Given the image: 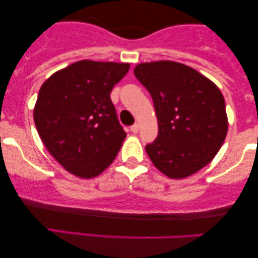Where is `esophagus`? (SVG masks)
Segmentation results:
<instances>
[{
	"instance_id": "esophagus-1",
	"label": "esophagus",
	"mask_w": 258,
	"mask_h": 258,
	"mask_svg": "<svg viewBox=\"0 0 258 258\" xmlns=\"http://www.w3.org/2000/svg\"><path fill=\"white\" fill-rule=\"evenodd\" d=\"M131 131H132L133 133H138V131H139V126L137 125V123H135V125L131 126Z\"/></svg>"
}]
</instances>
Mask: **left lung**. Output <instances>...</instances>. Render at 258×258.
Here are the masks:
<instances>
[{
	"label": "left lung",
	"mask_w": 258,
	"mask_h": 258,
	"mask_svg": "<svg viewBox=\"0 0 258 258\" xmlns=\"http://www.w3.org/2000/svg\"><path fill=\"white\" fill-rule=\"evenodd\" d=\"M135 75L149 91L158 119V138L146 147L154 166L168 178L182 179L210 164L228 132L220 88L172 60L141 63Z\"/></svg>",
	"instance_id": "8db88e82"
}]
</instances>
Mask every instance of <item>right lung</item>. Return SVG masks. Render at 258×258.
<instances>
[{
  "label": "right lung",
  "mask_w": 258,
  "mask_h": 258,
  "mask_svg": "<svg viewBox=\"0 0 258 258\" xmlns=\"http://www.w3.org/2000/svg\"><path fill=\"white\" fill-rule=\"evenodd\" d=\"M130 63L84 59L49 76L34 108L38 136L64 170L80 178L99 176L126 138L110 92Z\"/></svg>",
  "instance_id": "1"
}]
</instances>
